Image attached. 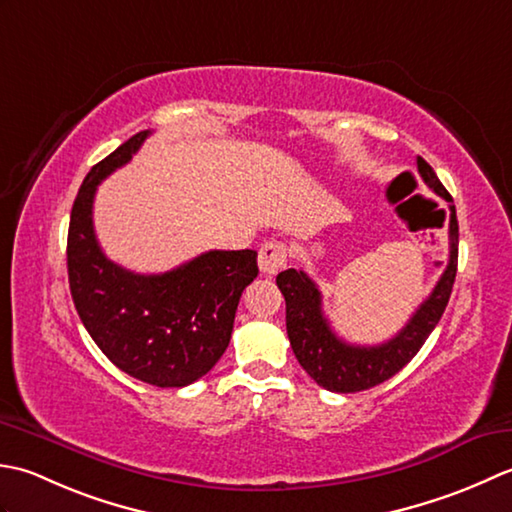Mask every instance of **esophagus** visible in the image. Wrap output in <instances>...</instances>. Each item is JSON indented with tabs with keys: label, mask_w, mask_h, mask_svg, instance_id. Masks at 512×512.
I'll use <instances>...</instances> for the list:
<instances>
[{
	"label": "esophagus",
	"mask_w": 512,
	"mask_h": 512,
	"mask_svg": "<svg viewBox=\"0 0 512 512\" xmlns=\"http://www.w3.org/2000/svg\"><path fill=\"white\" fill-rule=\"evenodd\" d=\"M287 265V245L280 241H269L258 252V267L263 274L274 276Z\"/></svg>",
	"instance_id": "esophagus-1"
}]
</instances>
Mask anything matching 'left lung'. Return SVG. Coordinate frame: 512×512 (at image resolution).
Returning a JSON list of instances; mask_svg holds the SVG:
<instances>
[{"label": "left lung", "mask_w": 512, "mask_h": 512, "mask_svg": "<svg viewBox=\"0 0 512 512\" xmlns=\"http://www.w3.org/2000/svg\"><path fill=\"white\" fill-rule=\"evenodd\" d=\"M417 172L437 196L448 201V210H451L448 247L451 252H448V265L431 296L417 307L411 320L391 340L375 344V347L344 342L322 314L320 289L305 271L285 269L276 276V285L283 291L287 305V336L291 349H294L300 367L322 389L333 393H358L393 378L422 349L448 305L457 274V243H460L455 205L451 194L446 192V187L422 156H417Z\"/></svg>", "instance_id": "8db88e82"}]
</instances>
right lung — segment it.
Listing matches in <instances>:
<instances>
[{
    "label": "right lung",
    "instance_id": "add662e5",
    "mask_svg": "<svg viewBox=\"0 0 512 512\" xmlns=\"http://www.w3.org/2000/svg\"><path fill=\"white\" fill-rule=\"evenodd\" d=\"M134 134L88 172L68 227V280L77 314L106 358L161 389L187 387L221 360L243 289L258 276L254 249H212L165 274H134L101 252L92 225L97 185L137 154Z\"/></svg>",
    "mask_w": 512,
    "mask_h": 512
}]
</instances>
